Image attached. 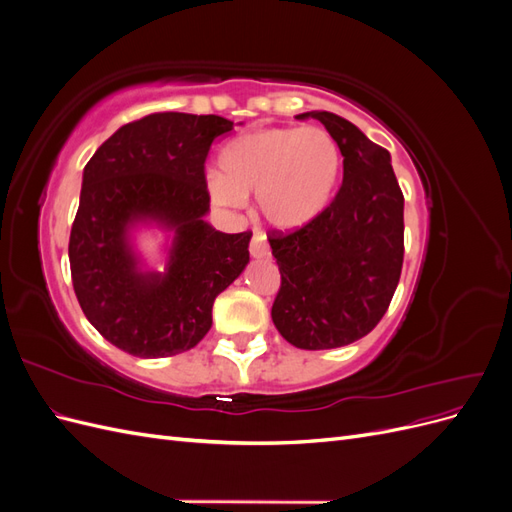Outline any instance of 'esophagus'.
<instances>
[{"instance_id":"obj_1","label":"esophagus","mask_w":512,"mask_h":512,"mask_svg":"<svg viewBox=\"0 0 512 512\" xmlns=\"http://www.w3.org/2000/svg\"><path fill=\"white\" fill-rule=\"evenodd\" d=\"M250 254L254 258H267L269 256V245L262 235H254L250 241Z\"/></svg>"}]
</instances>
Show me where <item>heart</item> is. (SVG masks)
Here are the masks:
<instances>
[{"mask_svg": "<svg viewBox=\"0 0 512 512\" xmlns=\"http://www.w3.org/2000/svg\"><path fill=\"white\" fill-rule=\"evenodd\" d=\"M339 173L342 151L329 130L265 128L224 147L207 192L213 205L228 211L256 194L258 218L273 230L294 232L327 209Z\"/></svg>", "mask_w": 512, "mask_h": 512, "instance_id": "heart-1", "label": "heart"}]
</instances>
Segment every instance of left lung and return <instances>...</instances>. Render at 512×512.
I'll use <instances>...</instances> for the list:
<instances>
[{
	"instance_id": "obj_1",
	"label": "left lung",
	"mask_w": 512,
	"mask_h": 512,
	"mask_svg": "<svg viewBox=\"0 0 512 512\" xmlns=\"http://www.w3.org/2000/svg\"><path fill=\"white\" fill-rule=\"evenodd\" d=\"M318 119L344 156V181L318 218L269 245L282 273L271 318L288 344L329 350L365 337L386 314L404 265V194L391 153L329 111Z\"/></svg>"
}]
</instances>
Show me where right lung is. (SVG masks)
Instances as JSON below:
<instances>
[{"instance_id":"obj_1","label":"right lung","mask_w":512,"mask_h":512,"mask_svg":"<svg viewBox=\"0 0 512 512\" xmlns=\"http://www.w3.org/2000/svg\"><path fill=\"white\" fill-rule=\"evenodd\" d=\"M230 130L218 115L153 113L121 126L83 170L72 284L87 320L123 352L164 359L194 348L211 329L215 297L250 262L252 232L226 235L205 220V160ZM141 227L167 235L162 270L137 252Z\"/></svg>"}]
</instances>
